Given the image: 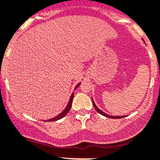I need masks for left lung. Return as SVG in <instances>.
<instances>
[{"label": "left lung", "instance_id": "left-lung-1", "mask_svg": "<svg viewBox=\"0 0 160 160\" xmlns=\"http://www.w3.org/2000/svg\"><path fill=\"white\" fill-rule=\"evenodd\" d=\"M92 103H93V105H94V108H95L96 111H97L98 113H100L101 115H102V116H106V117H108V118H111V119H120V118H123V117H124V116H109V115H107L106 113H105V112H102V111H101V110L99 109V108H98L97 106H96V105H95V104H94V101H93V99H92Z\"/></svg>", "mask_w": 160, "mask_h": 160}]
</instances>
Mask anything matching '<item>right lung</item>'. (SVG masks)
<instances>
[{
    "instance_id": "right-lung-1",
    "label": "right lung",
    "mask_w": 160,
    "mask_h": 160,
    "mask_svg": "<svg viewBox=\"0 0 160 160\" xmlns=\"http://www.w3.org/2000/svg\"><path fill=\"white\" fill-rule=\"evenodd\" d=\"M80 84V83H78V84H77V86H76L75 89ZM73 94H74V93H72V95H71V97H70V99H69V103H68V105H67V106H66V109H65L64 111L60 113V114L58 115V116H55V118H52V119H49V120H47V121H56V120H58V119H62V118L64 117V116H66V115L67 114L68 112H69V110H70V108H71V106H72V98H73Z\"/></svg>"
}]
</instances>
